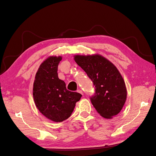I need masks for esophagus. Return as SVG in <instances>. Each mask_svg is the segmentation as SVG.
Returning <instances> with one entry per match:
<instances>
[{
    "label": "esophagus",
    "mask_w": 156,
    "mask_h": 156,
    "mask_svg": "<svg viewBox=\"0 0 156 156\" xmlns=\"http://www.w3.org/2000/svg\"><path fill=\"white\" fill-rule=\"evenodd\" d=\"M77 92H79V94H82V95H83V91L81 90H78Z\"/></svg>",
    "instance_id": "esophagus-1"
}]
</instances>
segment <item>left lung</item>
I'll return each mask as SVG.
<instances>
[{"mask_svg": "<svg viewBox=\"0 0 156 156\" xmlns=\"http://www.w3.org/2000/svg\"><path fill=\"white\" fill-rule=\"evenodd\" d=\"M74 60L95 86L96 92L90 100L97 112L108 119L117 115L126 102L127 89L116 67L98 54L77 55L74 56Z\"/></svg>", "mask_w": 156, "mask_h": 156, "instance_id": "obj_1", "label": "left lung"}]
</instances>
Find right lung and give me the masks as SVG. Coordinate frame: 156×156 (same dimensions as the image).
Instances as JSON below:
<instances>
[{"label": "right lung", "instance_id": "obj_1", "mask_svg": "<svg viewBox=\"0 0 156 156\" xmlns=\"http://www.w3.org/2000/svg\"><path fill=\"white\" fill-rule=\"evenodd\" d=\"M62 56H49L37 69L33 98L37 109L47 119L55 122L68 119L74 110L81 94L68 90L66 83L58 77V66Z\"/></svg>", "mask_w": 156, "mask_h": 156}]
</instances>
